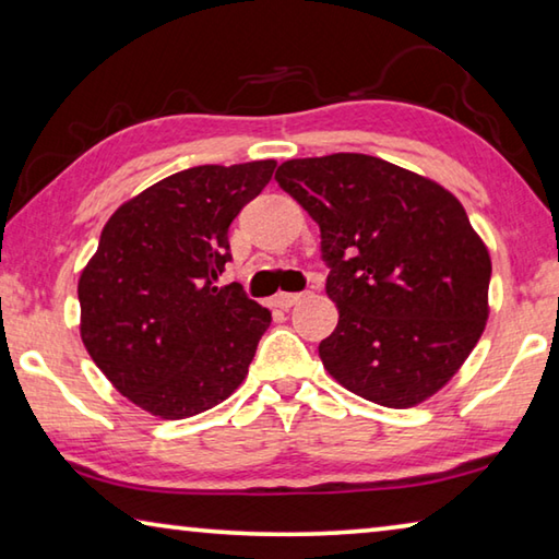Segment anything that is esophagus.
<instances>
[{
  "mask_svg": "<svg viewBox=\"0 0 559 559\" xmlns=\"http://www.w3.org/2000/svg\"><path fill=\"white\" fill-rule=\"evenodd\" d=\"M300 298H302V293H276V298H273V302H276L278 308L288 310V308L296 306Z\"/></svg>",
  "mask_w": 559,
  "mask_h": 559,
  "instance_id": "34e87169",
  "label": "esophagus"
}]
</instances>
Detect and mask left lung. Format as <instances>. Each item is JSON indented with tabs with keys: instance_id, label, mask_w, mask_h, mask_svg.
I'll list each match as a JSON object with an SVG mask.
<instances>
[{
	"instance_id": "8db88e82",
	"label": "left lung",
	"mask_w": 559,
	"mask_h": 559,
	"mask_svg": "<svg viewBox=\"0 0 559 559\" xmlns=\"http://www.w3.org/2000/svg\"><path fill=\"white\" fill-rule=\"evenodd\" d=\"M276 182L320 226L337 328L320 343L345 390L406 409L447 384L488 320L490 257L449 189L386 159H288Z\"/></svg>"
}]
</instances>
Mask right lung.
<instances>
[{"instance_id": "1", "label": "right lung", "mask_w": 559, "mask_h": 559, "mask_svg": "<svg viewBox=\"0 0 559 559\" xmlns=\"http://www.w3.org/2000/svg\"><path fill=\"white\" fill-rule=\"evenodd\" d=\"M276 159L200 165L120 204L79 278L81 340L116 390L159 419L222 404L249 374L271 310L219 283L236 214Z\"/></svg>"}]
</instances>
